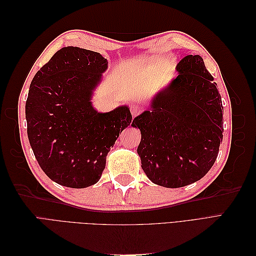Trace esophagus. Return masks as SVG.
Masks as SVG:
<instances>
[{
  "mask_svg": "<svg viewBox=\"0 0 256 256\" xmlns=\"http://www.w3.org/2000/svg\"><path fill=\"white\" fill-rule=\"evenodd\" d=\"M142 110H143V108L140 104H132L130 106V112L134 116H136L140 114L142 112Z\"/></svg>",
  "mask_w": 256,
  "mask_h": 256,
  "instance_id": "1",
  "label": "esophagus"
}]
</instances>
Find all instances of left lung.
Masks as SVG:
<instances>
[{
	"mask_svg": "<svg viewBox=\"0 0 256 256\" xmlns=\"http://www.w3.org/2000/svg\"><path fill=\"white\" fill-rule=\"evenodd\" d=\"M178 76L136 118L138 154L156 184L180 188L200 180L214 166L223 138L221 96L200 56L177 64Z\"/></svg>",
	"mask_w": 256,
	"mask_h": 256,
	"instance_id": "1",
	"label": "left lung"
}]
</instances>
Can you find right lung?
<instances>
[{"instance_id":"1","label":"right lung","mask_w":256,"mask_h":256,"mask_svg":"<svg viewBox=\"0 0 256 256\" xmlns=\"http://www.w3.org/2000/svg\"><path fill=\"white\" fill-rule=\"evenodd\" d=\"M106 67L102 54L65 47L30 82L26 104L28 141L46 175L65 187L96 184L111 146L132 124L126 106L108 113L92 106V90Z\"/></svg>"}]
</instances>
